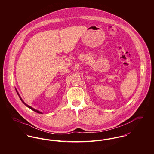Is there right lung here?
I'll return each mask as SVG.
<instances>
[{
    "instance_id": "1",
    "label": "right lung",
    "mask_w": 154,
    "mask_h": 154,
    "mask_svg": "<svg viewBox=\"0 0 154 154\" xmlns=\"http://www.w3.org/2000/svg\"><path fill=\"white\" fill-rule=\"evenodd\" d=\"M15 90H16V92H17V94H18V95L19 96V97H20V99H21V100L22 101V102L26 106V107H28V108H29V109H30L31 110H33V111H35V112H37V113H39V114H43L42 112H40V111H38V110H36V109H33V108H32V107H30V106H29V105H28V104H26L23 101V100L22 99V98L21 97V96H20V94H19V93L18 92V91H17V90L16 89V88H15Z\"/></svg>"
}]
</instances>
